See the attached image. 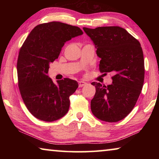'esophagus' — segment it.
<instances>
[{"label": "esophagus", "instance_id": "obj_1", "mask_svg": "<svg viewBox=\"0 0 159 159\" xmlns=\"http://www.w3.org/2000/svg\"><path fill=\"white\" fill-rule=\"evenodd\" d=\"M86 84H87V83H85L84 81H79V86L80 88V87H83V86L85 85Z\"/></svg>", "mask_w": 159, "mask_h": 159}]
</instances>
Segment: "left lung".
Segmentation results:
<instances>
[{"label":"left lung","instance_id":"left-lung-1","mask_svg":"<svg viewBox=\"0 0 159 159\" xmlns=\"http://www.w3.org/2000/svg\"><path fill=\"white\" fill-rule=\"evenodd\" d=\"M101 58V73L112 72L109 85L93 82L96 93L91 100L93 115L106 122H117L130 114L141 93L144 80V55L141 45L120 26L83 27Z\"/></svg>","mask_w":159,"mask_h":159}]
</instances>
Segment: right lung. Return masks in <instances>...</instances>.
<instances>
[{
  "label": "right lung",
  "instance_id": "1",
  "mask_svg": "<svg viewBox=\"0 0 159 159\" xmlns=\"http://www.w3.org/2000/svg\"><path fill=\"white\" fill-rule=\"evenodd\" d=\"M83 34L78 26L43 23L31 31L21 47L17 63L19 89L26 108L38 119L52 122L68 112L69 97L79 84L65 78L55 85L47 74L64 43Z\"/></svg>",
  "mask_w": 159,
  "mask_h": 159
}]
</instances>
